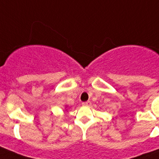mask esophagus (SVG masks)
I'll return each instance as SVG.
<instances>
[{
  "instance_id": "obj_1",
  "label": "esophagus",
  "mask_w": 159,
  "mask_h": 159,
  "mask_svg": "<svg viewBox=\"0 0 159 159\" xmlns=\"http://www.w3.org/2000/svg\"><path fill=\"white\" fill-rule=\"evenodd\" d=\"M91 105V102H86L82 103V106H90Z\"/></svg>"
}]
</instances>
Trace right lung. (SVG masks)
I'll list each match as a JSON object with an SVG mask.
<instances>
[{"mask_svg":"<svg viewBox=\"0 0 159 159\" xmlns=\"http://www.w3.org/2000/svg\"><path fill=\"white\" fill-rule=\"evenodd\" d=\"M67 106H65V107H64L65 111H67Z\"/></svg>","mask_w":159,"mask_h":159,"instance_id":"1","label":"right lung"}]
</instances>
